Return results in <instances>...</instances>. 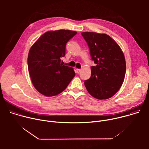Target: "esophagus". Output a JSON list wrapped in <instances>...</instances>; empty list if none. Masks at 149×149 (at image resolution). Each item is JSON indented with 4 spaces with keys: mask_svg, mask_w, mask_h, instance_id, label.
<instances>
[{
    "mask_svg": "<svg viewBox=\"0 0 149 149\" xmlns=\"http://www.w3.org/2000/svg\"><path fill=\"white\" fill-rule=\"evenodd\" d=\"M81 69H77V70H76L77 73H78V74H79V73L81 72Z\"/></svg>",
    "mask_w": 149,
    "mask_h": 149,
    "instance_id": "esophagus-1",
    "label": "esophagus"
}]
</instances>
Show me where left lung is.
<instances>
[{
  "instance_id": "8db88e82",
  "label": "left lung",
  "mask_w": 149,
  "mask_h": 149,
  "mask_svg": "<svg viewBox=\"0 0 149 149\" xmlns=\"http://www.w3.org/2000/svg\"><path fill=\"white\" fill-rule=\"evenodd\" d=\"M90 48L95 66L91 67V77L84 81L89 94L98 100L113 97L124 79L126 65L124 54L117 42L105 33H81Z\"/></svg>"
}]
</instances>
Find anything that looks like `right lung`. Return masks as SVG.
Instances as JSON below:
<instances>
[{"label": "right lung", "mask_w": 149, "mask_h": 149, "mask_svg": "<svg viewBox=\"0 0 149 149\" xmlns=\"http://www.w3.org/2000/svg\"><path fill=\"white\" fill-rule=\"evenodd\" d=\"M77 32L61 29L44 33L31 47L28 67L36 90L47 97L56 95L67 87L75 74L72 68L63 65L67 42Z\"/></svg>", "instance_id": "right-lung-1"}]
</instances>
